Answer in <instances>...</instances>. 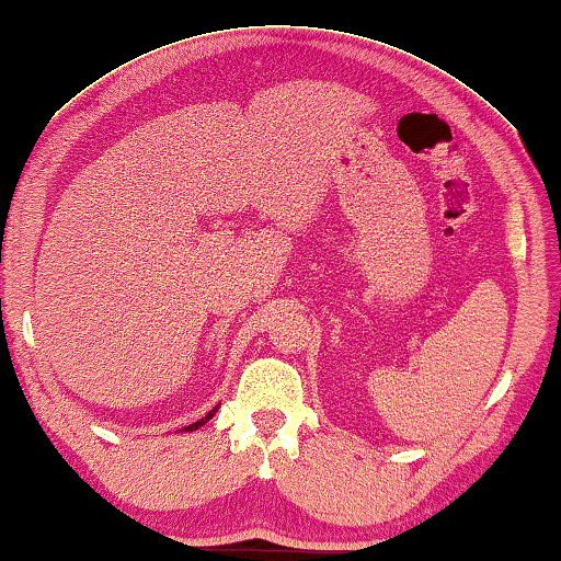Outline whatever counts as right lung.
Returning <instances> with one entry per match:
<instances>
[{"instance_id": "obj_1", "label": "right lung", "mask_w": 561, "mask_h": 561, "mask_svg": "<svg viewBox=\"0 0 561 561\" xmlns=\"http://www.w3.org/2000/svg\"><path fill=\"white\" fill-rule=\"evenodd\" d=\"M216 410H218V407H216ZM216 410H213V412H208V414H206V416H203V420H198L196 424H191V426H186V432H193V430H198V426H203V424H206V422L210 420V416H213V414H216Z\"/></svg>"}]
</instances>
